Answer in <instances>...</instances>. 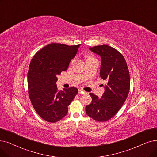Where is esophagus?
Listing matches in <instances>:
<instances>
[{"mask_svg":"<svg viewBox=\"0 0 157 157\" xmlns=\"http://www.w3.org/2000/svg\"><path fill=\"white\" fill-rule=\"evenodd\" d=\"M78 93L79 94H86V92H85V91H83L82 90H78Z\"/></svg>","mask_w":157,"mask_h":157,"instance_id":"34e87169","label":"esophagus"}]
</instances>
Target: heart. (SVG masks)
<instances>
[{"label":"heart","instance_id":"heart-1","mask_svg":"<svg viewBox=\"0 0 157 157\" xmlns=\"http://www.w3.org/2000/svg\"><path fill=\"white\" fill-rule=\"evenodd\" d=\"M89 58H93V57H92V56H90V57H89V58H88V59H89Z\"/></svg>","mask_w":157,"mask_h":157}]
</instances>
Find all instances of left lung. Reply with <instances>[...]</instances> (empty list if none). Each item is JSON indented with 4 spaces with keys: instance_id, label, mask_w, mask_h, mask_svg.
<instances>
[{
    "instance_id": "1",
    "label": "left lung",
    "mask_w": 157,
    "mask_h": 157,
    "mask_svg": "<svg viewBox=\"0 0 157 157\" xmlns=\"http://www.w3.org/2000/svg\"><path fill=\"white\" fill-rule=\"evenodd\" d=\"M101 57L100 76L106 81L101 98L90 93L92 103L85 108L86 113L99 122L108 121L117 113L125 102L130 87V78L124 56L116 49L107 45L90 47Z\"/></svg>"
}]
</instances>
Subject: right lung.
<instances>
[{"label": "right lung", "mask_w": 157, "mask_h": 157, "mask_svg": "<svg viewBox=\"0 0 157 157\" xmlns=\"http://www.w3.org/2000/svg\"><path fill=\"white\" fill-rule=\"evenodd\" d=\"M80 45L52 43L37 52L31 60L28 73L29 98L35 111L46 121L55 122L64 117L78 94L75 87L58 91L56 82Z\"/></svg>", "instance_id": "1"}]
</instances>
